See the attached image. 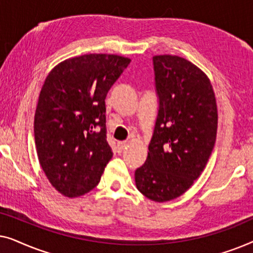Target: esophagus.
<instances>
[{"label":"esophagus","mask_w":253,"mask_h":253,"mask_svg":"<svg viewBox=\"0 0 253 253\" xmlns=\"http://www.w3.org/2000/svg\"><path fill=\"white\" fill-rule=\"evenodd\" d=\"M126 147V141H120V143H117L116 150H117V152H119V153H121V152H122Z\"/></svg>","instance_id":"esophagus-1"}]
</instances>
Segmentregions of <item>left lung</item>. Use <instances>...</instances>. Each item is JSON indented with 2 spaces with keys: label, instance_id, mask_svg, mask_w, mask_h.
<instances>
[{
  "label": "left lung",
  "instance_id": "left-lung-1",
  "mask_svg": "<svg viewBox=\"0 0 253 253\" xmlns=\"http://www.w3.org/2000/svg\"><path fill=\"white\" fill-rule=\"evenodd\" d=\"M159 112L139 191L157 203L182 196L199 177L216 139L217 107L205 72L176 55L153 56Z\"/></svg>",
  "mask_w": 253,
  "mask_h": 253
}]
</instances>
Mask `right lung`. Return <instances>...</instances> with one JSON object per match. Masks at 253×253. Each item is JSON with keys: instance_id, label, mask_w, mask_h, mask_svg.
<instances>
[{"instance_id": "right-lung-1", "label": "right lung", "mask_w": 253, "mask_h": 253, "mask_svg": "<svg viewBox=\"0 0 253 253\" xmlns=\"http://www.w3.org/2000/svg\"><path fill=\"white\" fill-rule=\"evenodd\" d=\"M130 62L120 55L86 54L58 63L44 79L34 140L48 181L65 197L94 189L113 157L105 99Z\"/></svg>"}]
</instances>
